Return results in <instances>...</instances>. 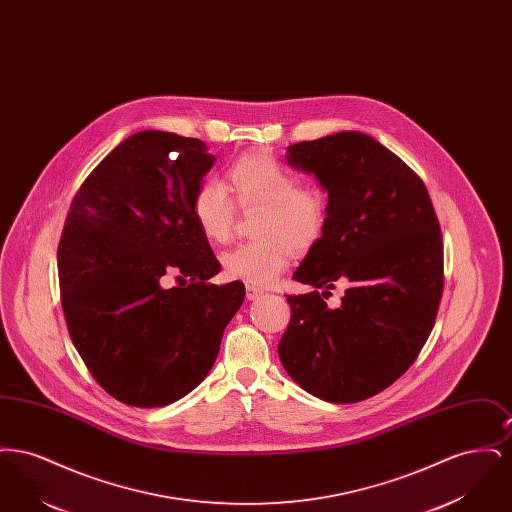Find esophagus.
Returning a JSON list of instances; mask_svg holds the SVG:
<instances>
[{"label": "esophagus", "mask_w": 512, "mask_h": 512, "mask_svg": "<svg viewBox=\"0 0 512 512\" xmlns=\"http://www.w3.org/2000/svg\"><path fill=\"white\" fill-rule=\"evenodd\" d=\"M245 295H247V299H257L259 295H263V290L257 288V286L247 284V286H245Z\"/></svg>", "instance_id": "esophagus-1"}]
</instances>
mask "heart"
Here are the masks:
<instances>
[{
  "label": "heart",
  "instance_id": "b5f03b06",
  "mask_svg": "<svg viewBox=\"0 0 512 512\" xmlns=\"http://www.w3.org/2000/svg\"><path fill=\"white\" fill-rule=\"evenodd\" d=\"M228 182L236 200L215 178L197 186L195 222L207 240L226 244L240 209H259L255 234L261 238L226 251L222 270L232 280L268 286L290 265L292 249L307 251L322 238L328 220L326 195L317 186H299L297 172L265 151L238 157L228 169Z\"/></svg>",
  "mask_w": 512,
  "mask_h": 512
}]
</instances>
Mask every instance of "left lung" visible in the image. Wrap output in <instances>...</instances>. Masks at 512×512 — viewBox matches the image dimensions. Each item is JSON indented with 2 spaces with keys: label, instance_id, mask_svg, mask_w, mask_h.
Segmentation results:
<instances>
[{
  "label": "left lung",
  "instance_id": "obj_1",
  "mask_svg": "<svg viewBox=\"0 0 512 512\" xmlns=\"http://www.w3.org/2000/svg\"><path fill=\"white\" fill-rule=\"evenodd\" d=\"M293 169L328 192L322 238L286 295L290 324L278 343L286 372L330 403H357L391 386L428 340L443 293V240L420 176L361 132L288 147ZM341 281L338 310L323 301Z\"/></svg>",
  "mask_w": 512,
  "mask_h": 512
}]
</instances>
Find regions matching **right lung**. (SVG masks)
I'll list each match as a JSON object with an SVG mask.
<instances>
[{
	"label": "right lung",
	"instance_id": "1",
	"mask_svg": "<svg viewBox=\"0 0 512 512\" xmlns=\"http://www.w3.org/2000/svg\"><path fill=\"white\" fill-rule=\"evenodd\" d=\"M215 163L197 138L146 130L115 147L74 194L57 247L61 305L103 390L132 407L178 401L209 374L242 282L220 263L194 195ZM173 276L179 286L165 289Z\"/></svg>",
	"mask_w": 512,
	"mask_h": 512
}]
</instances>
